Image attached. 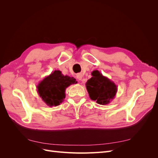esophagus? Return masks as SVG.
<instances>
[{
	"mask_svg": "<svg viewBox=\"0 0 158 158\" xmlns=\"http://www.w3.org/2000/svg\"><path fill=\"white\" fill-rule=\"evenodd\" d=\"M82 77H83V76L81 73H78V74H76V78H77L79 80H82Z\"/></svg>",
	"mask_w": 158,
	"mask_h": 158,
	"instance_id": "34e87169",
	"label": "esophagus"
}]
</instances>
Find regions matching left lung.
I'll return each instance as SVG.
<instances>
[{"label":"left lung","mask_w":158,"mask_h":158,"mask_svg":"<svg viewBox=\"0 0 158 158\" xmlns=\"http://www.w3.org/2000/svg\"><path fill=\"white\" fill-rule=\"evenodd\" d=\"M92 75L85 84L90 99L100 105L109 103L117 92V85L98 70H94Z\"/></svg>","instance_id":"1"}]
</instances>
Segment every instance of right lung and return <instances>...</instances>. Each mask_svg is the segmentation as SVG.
Listing matches in <instances>:
<instances>
[{
    "label": "right lung",
    "mask_w": 158,
    "mask_h": 158,
    "mask_svg": "<svg viewBox=\"0 0 158 158\" xmlns=\"http://www.w3.org/2000/svg\"><path fill=\"white\" fill-rule=\"evenodd\" d=\"M77 82L73 77L64 76L59 70H55L37 85L40 96L47 106H57L65 98V89Z\"/></svg>",
    "instance_id": "1"
}]
</instances>
